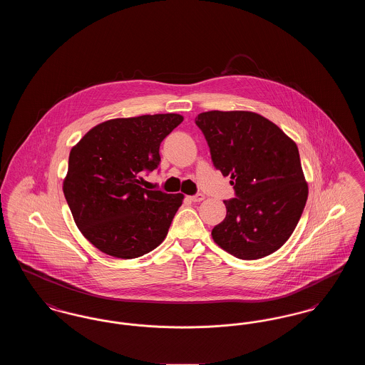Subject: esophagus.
<instances>
[{
	"mask_svg": "<svg viewBox=\"0 0 365 365\" xmlns=\"http://www.w3.org/2000/svg\"><path fill=\"white\" fill-rule=\"evenodd\" d=\"M189 198L192 202H201V201L205 200V195L204 194H195V195H191Z\"/></svg>",
	"mask_w": 365,
	"mask_h": 365,
	"instance_id": "34e87169",
	"label": "esophagus"
}]
</instances>
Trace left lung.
I'll return each mask as SVG.
<instances>
[{"instance_id":"left-lung-1","label":"left lung","mask_w":365,"mask_h":365,"mask_svg":"<svg viewBox=\"0 0 365 365\" xmlns=\"http://www.w3.org/2000/svg\"><path fill=\"white\" fill-rule=\"evenodd\" d=\"M215 167L232 179L237 198L212 230L223 250L241 260L262 259L290 238L305 208L308 183L294 140L249 110H209L195 118Z\"/></svg>"}]
</instances>
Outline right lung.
Listing matches in <instances>:
<instances>
[{"label":"right lung","instance_id":"obj_1","mask_svg":"<svg viewBox=\"0 0 365 365\" xmlns=\"http://www.w3.org/2000/svg\"><path fill=\"white\" fill-rule=\"evenodd\" d=\"M183 122L178 113L119 118L97 124L70 152L63 191L88 242L105 255L135 259L156 249L185 195L143 189L160 143Z\"/></svg>","mask_w":365,"mask_h":365}]
</instances>
